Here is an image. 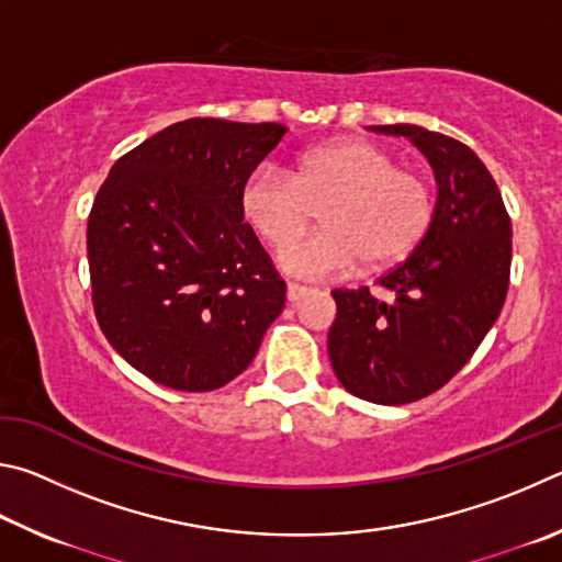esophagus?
<instances>
[{
  "label": "esophagus",
  "instance_id": "obj_1",
  "mask_svg": "<svg viewBox=\"0 0 562 562\" xmlns=\"http://www.w3.org/2000/svg\"><path fill=\"white\" fill-rule=\"evenodd\" d=\"M311 289L308 286H301V283H293V281H289V286H286V299L291 301V303H299L303 296H306Z\"/></svg>",
  "mask_w": 562,
  "mask_h": 562
}]
</instances>
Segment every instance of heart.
I'll list each match as a JSON object with an SVG mask.
<instances>
[{
	"label": "heart",
	"instance_id": "1",
	"mask_svg": "<svg viewBox=\"0 0 562 562\" xmlns=\"http://www.w3.org/2000/svg\"><path fill=\"white\" fill-rule=\"evenodd\" d=\"M322 206L324 229L301 243L290 239ZM241 212L263 241L283 246L279 263L299 276L346 273L395 263L415 249L435 214L429 180L397 167L385 145L368 137H338L301 153L289 175L254 170L241 187Z\"/></svg>",
	"mask_w": 562,
	"mask_h": 562
}]
</instances>
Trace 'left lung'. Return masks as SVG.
Returning a JSON list of instances; mask_svg holds the SVG:
<instances>
[{
    "label": "left lung",
    "instance_id": "8db88e82",
    "mask_svg": "<svg viewBox=\"0 0 562 562\" xmlns=\"http://www.w3.org/2000/svg\"><path fill=\"white\" fill-rule=\"evenodd\" d=\"M415 143L435 170L431 224L405 261L368 289L333 291L328 356L350 395L405 405L437 392L467 366L504 308L510 220L479 155L454 137L397 123L372 125Z\"/></svg>",
    "mask_w": 562,
    "mask_h": 562
}]
</instances>
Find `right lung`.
<instances>
[{
  "instance_id": "right-lung-1",
  "label": "right lung",
  "mask_w": 562,
  "mask_h": 562,
  "mask_svg": "<svg viewBox=\"0 0 562 562\" xmlns=\"http://www.w3.org/2000/svg\"><path fill=\"white\" fill-rule=\"evenodd\" d=\"M289 127L190 117L117 160L88 216L98 326L157 385L210 392L251 366L286 283L241 187Z\"/></svg>"
}]
</instances>
